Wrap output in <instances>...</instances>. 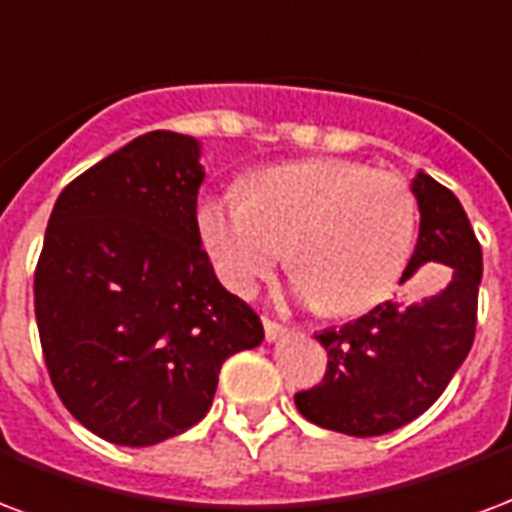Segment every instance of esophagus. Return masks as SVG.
I'll list each match as a JSON object with an SVG mask.
<instances>
[{
    "label": "esophagus",
    "instance_id": "34e87169",
    "mask_svg": "<svg viewBox=\"0 0 512 512\" xmlns=\"http://www.w3.org/2000/svg\"><path fill=\"white\" fill-rule=\"evenodd\" d=\"M263 328H266V339L268 342H276V339H282L287 333V325L276 323L271 317H263Z\"/></svg>",
    "mask_w": 512,
    "mask_h": 512
}]
</instances>
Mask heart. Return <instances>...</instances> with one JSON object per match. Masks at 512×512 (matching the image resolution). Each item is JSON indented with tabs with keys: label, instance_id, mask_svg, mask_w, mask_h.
<instances>
[{
	"label": "heart",
	"instance_id": "1",
	"mask_svg": "<svg viewBox=\"0 0 512 512\" xmlns=\"http://www.w3.org/2000/svg\"><path fill=\"white\" fill-rule=\"evenodd\" d=\"M418 203L410 184L350 160L285 162L244 192L206 195L200 238L217 274L252 293L285 257L298 293L325 314L369 312L410 260Z\"/></svg>",
	"mask_w": 512,
	"mask_h": 512
}]
</instances>
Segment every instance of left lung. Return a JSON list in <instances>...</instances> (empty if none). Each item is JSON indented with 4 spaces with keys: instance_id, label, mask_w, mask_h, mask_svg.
I'll return each instance as SVG.
<instances>
[{
    "instance_id": "1",
    "label": "left lung",
    "mask_w": 512,
    "mask_h": 512,
    "mask_svg": "<svg viewBox=\"0 0 512 512\" xmlns=\"http://www.w3.org/2000/svg\"><path fill=\"white\" fill-rule=\"evenodd\" d=\"M420 233L407 282L420 266L442 263L445 285L420 301H385L342 328L317 333L328 350L320 385L295 393L306 420L350 437H380L429 410L467 358L478 325L483 252L467 211L426 173L412 181Z\"/></svg>"
}]
</instances>
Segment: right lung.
Here are the masks:
<instances>
[{"mask_svg": "<svg viewBox=\"0 0 512 512\" xmlns=\"http://www.w3.org/2000/svg\"><path fill=\"white\" fill-rule=\"evenodd\" d=\"M198 140L154 130L70 181L37 271L34 317L56 393L113 445L146 448L206 418L222 363L263 342L252 306L200 244Z\"/></svg>", "mask_w": 512, "mask_h": 512, "instance_id": "add662e5", "label": "right lung"}]
</instances>
